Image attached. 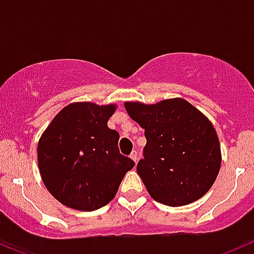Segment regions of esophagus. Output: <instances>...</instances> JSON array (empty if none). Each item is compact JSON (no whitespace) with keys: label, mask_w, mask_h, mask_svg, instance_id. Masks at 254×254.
Listing matches in <instances>:
<instances>
[{"label":"esophagus","mask_w":254,"mask_h":254,"mask_svg":"<svg viewBox=\"0 0 254 254\" xmlns=\"http://www.w3.org/2000/svg\"><path fill=\"white\" fill-rule=\"evenodd\" d=\"M129 156H131V159H132V160L134 161V163H136V161L138 160V155H137V151H132V154L129 155Z\"/></svg>","instance_id":"1"}]
</instances>
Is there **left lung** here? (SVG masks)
<instances>
[{
    "label": "left lung",
    "instance_id": "left-lung-1",
    "mask_svg": "<svg viewBox=\"0 0 254 254\" xmlns=\"http://www.w3.org/2000/svg\"><path fill=\"white\" fill-rule=\"evenodd\" d=\"M145 129L146 145L137 173L150 196L163 205L185 206L214 185L221 165L220 143L210 121L185 99L158 104L126 103Z\"/></svg>",
    "mask_w": 254,
    "mask_h": 254
}]
</instances>
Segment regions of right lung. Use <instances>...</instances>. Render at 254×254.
<instances>
[{
	"label": "right lung",
	"mask_w": 254,
	"mask_h": 254,
	"mask_svg": "<svg viewBox=\"0 0 254 254\" xmlns=\"http://www.w3.org/2000/svg\"><path fill=\"white\" fill-rule=\"evenodd\" d=\"M112 105L73 103L53 118L38 143L40 176L64 206L95 211L116 196L134 161L120 152V133L108 127Z\"/></svg>",
	"instance_id": "1"
}]
</instances>
